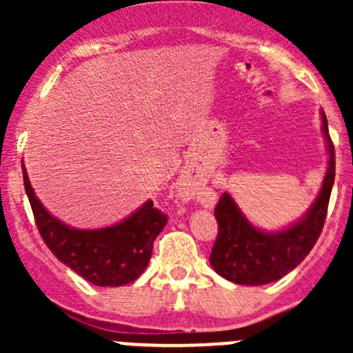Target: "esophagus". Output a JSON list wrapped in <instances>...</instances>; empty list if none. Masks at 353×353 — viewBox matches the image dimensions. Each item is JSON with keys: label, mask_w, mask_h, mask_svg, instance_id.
<instances>
[{"label": "esophagus", "mask_w": 353, "mask_h": 353, "mask_svg": "<svg viewBox=\"0 0 353 353\" xmlns=\"http://www.w3.org/2000/svg\"><path fill=\"white\" fill-rule=\"evenodd\" d=\"M184 190H186V183H181L179 184V191H181V193H183Z\"/></svg>", "instance_id": "esophagus-1"}]
</instances>
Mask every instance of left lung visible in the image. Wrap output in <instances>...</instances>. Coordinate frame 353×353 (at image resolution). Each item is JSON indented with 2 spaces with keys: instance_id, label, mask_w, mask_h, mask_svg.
Wrapping results in <instances>:
<instances>
[{
  "instance_id": "8db88e82",
  "label": "left lung",
  "mask_w": 353,
  "mask_h": 353,
  "mask_svg": "<svg viewBox=\"0 0 353 353\" xmlns=\"http://www.w3.org/2000/svg\"><path fill=\"white\" fill-rule=\"evenodd\" d=\"M321 131L328 152V169L318 196L294 223L279 230L259 229L249 222L232 194H222L215 208L219 236L210 254V265L220 276L237 285H266L283 279L314 248L325 225L334 183V148L323 110Z\"/></svg>"
}]
</instances>
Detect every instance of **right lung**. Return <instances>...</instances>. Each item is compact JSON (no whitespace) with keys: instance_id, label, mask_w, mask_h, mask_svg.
Instances as JSON below:
<instances>
[{"instance_id":"obj_1","label":"right lung","mask_w":353,"mask_h":353,"mask_svg":"<svg viewBox=\"0 0 353 353\" xmlns=\"http://www.w3.org/2000/svg\"><path fill=\"white\" fill-rule=\"evenodd\" d=\"M23 186L42 239L52 254L87 282L97 287H121L134 282L152 258L154 241L167 216L148 199L131 215L102 229H74L44 208L28 181L22 162Z\"/></svg>"}]
</instances>
